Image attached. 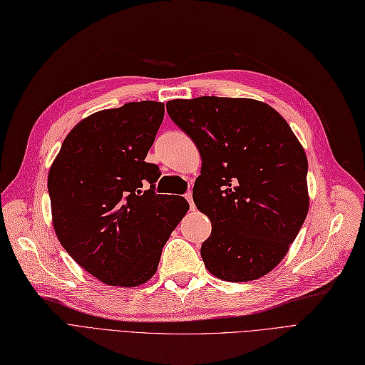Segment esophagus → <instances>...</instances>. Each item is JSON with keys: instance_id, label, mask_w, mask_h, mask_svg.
<instances>
[{"instance_id": "34e87169", "label": "esophagus", "mask_w": 365, "mask_h": 365, "mask_svg": "<svg viewBox=\"0 0 365 365\" xmlns=\"http://www.w3.org/2000/svg\"><path fill=\"white\" fill-rule=\"evenodd\" d=\"M185 199H187V202L190 204V208H192V210H195V202H193V193H192V192H187V193H185Z\"/></svg>"}]
</instances>
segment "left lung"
I'll return each mask as SVG.
<instances>
[{"instance_id": "obj_1", "label": "left lung", "mask_w": 365, "mask_h": 365, "mask_svg": "<svg viewBox=\"0 0 365 365\" xmlns=\"http://www.w3.org/2000/svg\"><path fill=\"white\" fill-rule=\"evenodd\" d=\"M166 108L202 158L193 200L212 226L200 247L205 267L228 282L267 274L309 207L308 160L290 125L249 98L173 99Z\"/></svg>"}]
</instances>
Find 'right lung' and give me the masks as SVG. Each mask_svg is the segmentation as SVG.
Listing matches in <instances>:
<instances>
[{
  "mask_svg": "<svg viewBox=\"0 0 365 365\" xmlns=\"http://www.w3.org/2000/svg\"><path fill=\"white\" fill-rule=\"evenodd\" d=\"M163 118L165 104L155 101L93 113L66 135L49 169L58 242L104 284L137 287L153 278L188 210L184 197L154 192L161 173L145 161Z\"/></svg>",
  "mask_w": 365,
  "mask_h": 365,
  "instance_id": "1",
  "label": "right lung"
}]
</instances>
